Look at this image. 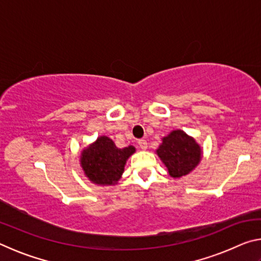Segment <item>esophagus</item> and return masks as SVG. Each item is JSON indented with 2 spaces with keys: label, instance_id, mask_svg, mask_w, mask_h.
Wrapping results in <instances>:
<instances>
[{
  "label": "esophagus",
  "instance_id": "obj_1",
  "mask_svg": "<svg viewBox=\"0 0 261 261\" xmlns=\"http://www.w3.org/2000/svg\"><path fill=\"white\" fill-rule=\"evenodd\" d=\"M138 145H139V147L141 149H146L147 148V141L145 140V139H139L138 140Z\"/></svg>",
  "mask_w": 261,
  "mask_h": 261
}]
</instances>
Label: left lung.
<instances>
[{
  "label": "left lung",
  "instance_id": "left-lung-1",
  "mask_svg": "<svg viewBox=\"0 0 261 261\" xmlns=\"http://www.w3.org/2000/svg\"><path fill=\"white\" fill-rule=\"evenodd\" d=\"M156 154L165 163L171 177L179 178L191 173L199 165L201 147L184 131L174 130L163 137Z\"/></svg>",
  "mask_w": 261,
  "mask_h": 261
}]
</instances>
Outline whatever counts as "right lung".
<instances>
[{
  "label": "right lung",
  "instance_id": "obj_1",
  "mask_svg": "<svg viewBox=\"0 0 261 261\" xmlns=\"http://www.w3.org/2000/svg\"><path fill=\"white\" fill-rule=\"evenodd\" d=\"M136 152L134 146L118 148L107 136H101L84 148L81 166L92 183L114 185L122 177L126 160Z\"/></svg>",
  "mask_w": 261,
  "mask_h": 261
}]
</instances>
